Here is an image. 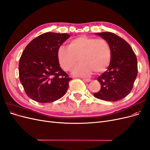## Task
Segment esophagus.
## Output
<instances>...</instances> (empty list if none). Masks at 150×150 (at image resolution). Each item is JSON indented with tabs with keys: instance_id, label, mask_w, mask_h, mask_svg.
<instances>
[{
	"instance_id": "34e87169",
	"label": "esophagus",
	"mask_w": 150,
	"mask_h": 150,
	"mask_svg": "<svg viewBox=\"0 0 150 150\" xmlns=\"http://www.w3.org/2000/svg\"><path fill=\"white\" fill-rule=\"evenodd\" d=\"M83 80L84 82H90V81H91L90 79H83Z\"/></svg>"
}]
</instances>
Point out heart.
I'll use <instances>...</instances> for the list:
<instances>
[{"label":"heart","mask_w":150,"mask_h":150,"mask_svg":"<svg viewBox=\"0 0 150 150\" xmlns=\"http://www.w3.org/2000/svg\"><path fill=\"white\" fill-rule=\"evenodd\" d=\"M59 64L64 71H71L76 66L72 74L76 76L87 77L94 71L101 73L108 68L112 51L106 40L81 35L71 40L67 47L60 46L57 51Z\"/></svg>","instance_id":"1"}]
</instances>
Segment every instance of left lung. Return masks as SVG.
<instances>
[{
	"label": "left lung",
	"mask_w": 150,
	"mask_h": 150,
	"mask_svg": "<svg viewBox=\"0 0 150 150\" xmlns=\"http://www.w3.org/2000/svg\"><path fill=\"white\" fill-rule=\"evenodd\" d=\"M94 34L110 44L112 58L108 70L97 78L101 84L100 91L93 95L104 101H119L133 88L138 74L137 56L129 44L118 35L109 32Z\"/></svg>",
	"instance_id": "8db88e82"
}]
</instances>
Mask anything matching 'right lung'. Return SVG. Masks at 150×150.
Listing matches in <instances>:
<instances>
[{"label":"right lung","mask_w":150,"mask_h":150,"mask_svg":"<svg viewBox=\"0 0 150 150\" xmlns=\"http://www.w3.org/2000/svg\"><path fill=\"white\" fill-rule=\"evenodd\" d=\"M70 37L47 33L29 43L19 60V79L26 94L39 103H51L62 97L72 79L57 61V51Z\"/></svg>","instance_id":"right-lung-1"}]
</instances>
